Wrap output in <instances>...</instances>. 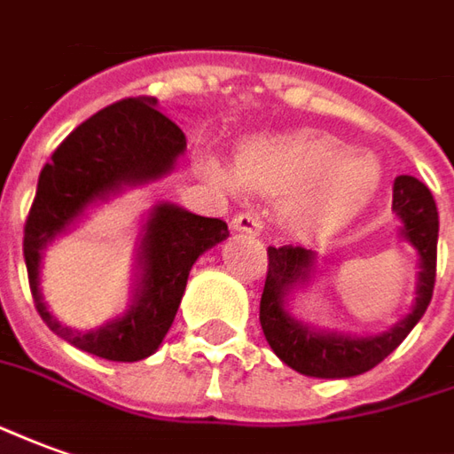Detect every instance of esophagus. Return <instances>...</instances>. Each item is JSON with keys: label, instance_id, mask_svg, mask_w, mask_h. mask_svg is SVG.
Returning <instances> with one entry per match:
<instances>
[{"label": "esophagus", "instance_id": "esophagus-1", "mask_svg": "<svg viewBox=\"0 0 454 454\" xmlns=\"http://www.w3.org/2000/svg\"><path fill=\"white\" fill-rule=\"evenodd\" d=\"M231 226L240 231V233H250V236H260V231H262V221H260L255 214H236L233 221H231Z\"/></svg>", "mask_w": 454, "mask_h": 454}]
</instances>
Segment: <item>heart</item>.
<instances>
[{
    "label": "heart",
    "mask_w": 454,
    "mask_h": 454,
    "mask_svg": "<svg viewBox=\"0 0 454 454\" xmlns=\"http://www.w3.org/2000/svg\"><path fill=\"white\" fill-rule=\"evenodd\" d=\"M201 172L228 192L280 196V214L302 236L339 231L373 201L381 189V164L369 152L348 150L329 132L282 129L248 137L236 167L206 154Z\"/></svg>",
    "instance_id": "1"
}]
</instances>
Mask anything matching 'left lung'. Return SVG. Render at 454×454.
Listing matches in <instances>:
<instances>
[{
  "instance_id": "obj_1",
  "label": "left lung",
  "mask_w": 454,
  "mask_h": 454,
  "mask_svg": "<svg viewBox=\"0 0 454 454\" xmlns=\"http://www.w3.org/2000/svg\"><path fill=\"white\" fill-rule=\"evenodd\" d=\"M393 211L401 221V238L418 255V285L411 312L381 334H347L319 329L290 312L297 290L312 285L317 253L302 246L268 248V278L260 297V326L282 364L315 379H351L381 364L426 315L435 287L437 208L426 184L398 176L393 184Z\"/></svg>"
}]
</instances>
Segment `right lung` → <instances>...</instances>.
Here are the masks:
<instances>
[{
  "instance_id": "1",
  "label": "right lung",
  "mask_w": 454,
  "mask_h": 454,
  "mask_svg": "<svg viewBox=\"0 0 454 454\" xmlns=\"http://www.w3.org/2000/svg\"><path fill=\"white\" fill-rule=\"evenodd\" d=\"M157 106V98H128L73 129L41 169L24 226L28 285L41 319L68 344L107 361L147 359L160 348L176 317L192 265L228 238L226 221L196 216L161 201L152 206L139 231L132 300L122 315L83 332L61 325L43 302L39 287L43 250L71 233L88 208L167 176L186 152L179 125Z\"/></svg>"
}]
</instances>
